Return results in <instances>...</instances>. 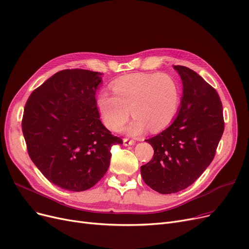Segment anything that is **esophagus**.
<instances>
[{"mask_svg": "<svg viewBox=\"0 0 249 249\" xmlns=\"http://www.w3.org/2000/svg\"><path fill=\"white\" fill-rule=\"evenodd\" d=\"M134 143H135V142H134V140H132V139H129V138H124V139H123V144H124L125 146L133 145Z\"/></svg>", "mask_w": 249, "mask_h": 249, "instance_id": "esophagus-1", "label": "esophagus"}]
</instances>
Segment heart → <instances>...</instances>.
<instances>
[{"mask_svg": "<svg viewBox=\"0 0 249 249\" xmlns=\"http://www.w3.org/2000/svg\"><path fill=\"white\" fill-rule=\"evenodd\" d=\"M113 93L102 90L96 107L102 121L112 131L120 130L129 115H135L125 128L129 135H139L149 128L160 131L174 120L180 106L177 81L165 73H135L116 79Z\"/></svg>", "mask_w": 249, "mask_h": 249, "instance_id": "1", "label": "heart"}]
</instances>
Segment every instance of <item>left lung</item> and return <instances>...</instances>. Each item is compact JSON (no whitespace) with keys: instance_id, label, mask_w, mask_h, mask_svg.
Here are the masks:
<instances>
[{"instance_id":"1","label":"left lung","mask_w":249,"mask_h":249,"mask_svg":"<svg viewBox=\"0 0 249 249\" xmlns=\"http://www.w3.org/2000/svg\"><path fill=\"white\" fill-rule=\"evenodd\" d=\"M174 69L183 84L180 110L167 129L146 139L155 154L140 167L145 184L161 194L185 189L202 174L213 160L225 125L215 89L187 67Z\"/></svg>"}]
</instances>
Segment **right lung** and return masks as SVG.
I'll use <instances>...</instances> for the list:
<instances>
[{
    "mask_svg": "<svg viewBox=\"0 0 249 249\" xmlns=\"http://www.w3.org/2000/svg\"><path fill=\"white\" fill-rule=\"evenodd\" d=\"M103 73L67 69L32 91L22 132L28 155L50 182L62 189L91 188L110 166L111 147L122 139L100 120L95 92Z\"/></svg>",
    "mask_w": 249,
    "mask_h": 249,
    "instance_id": "add662e5",
    "label": "right lung"
}]
</instances>
